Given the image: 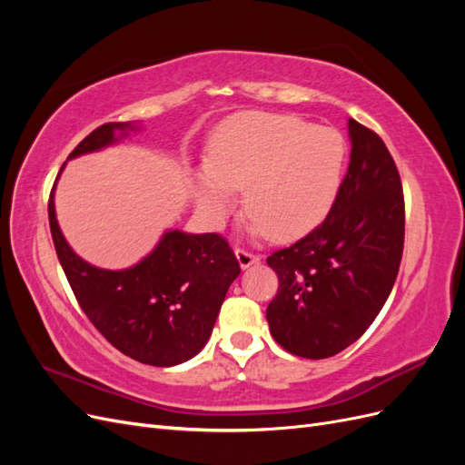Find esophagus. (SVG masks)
I'll return each instance as SVG.
<instances>
[{
    "label": "esophagus",
    "mask_w": 465,
    "mask_h": 465,
    "mask_svg": "<svg viewBox=\"0 0 465 465\" xmlns=\"http://www.w3.org/2000/svg\"><path fill=\"white\" fill-rule=\"evenodd\" d=\"M234 254H236V260H238V263H241L242 270H246V267L254 265V263H258L262 260L258 254H252V252L242 250V248H236Z\"/></svg>",
    "instance_id": "obj_1"
}]
</instances>
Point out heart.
I'll return each mask as SVG.
<instances>
[{
	"instance_id": "b5f03b06",
	"label": "heart",
	"mask_w": 465,
	"mask_h": 465,
	"mask_svg": "<svg viewBox=\"0 0 465 465\" xmlns=\"http://www.w3.org/2000/svg\"><path fill=\"white\" fill-rule=\"evenodd\" d=\"M345 142L335 130L270 112H238L213 132L193 188L207 215L221 219L242 190L254 232L289 241L328 215L341 184Z\"/></svg>"
}]
</instances>
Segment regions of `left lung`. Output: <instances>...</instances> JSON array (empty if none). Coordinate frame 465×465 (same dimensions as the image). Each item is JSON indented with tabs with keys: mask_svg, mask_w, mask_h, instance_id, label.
<instances>
[{
	"mask_svg": "<svg viewBox=\"0 0 465 465\" xmlns=\"http://www.w3.org/2000/svg\"><path fill=\"white\" fill-rule=\"evenodd\" d=\"M351 161L322 224L277 250L279 277L265 311L273 340L292 355L328 359L369 330L396 283L405 205L398 166L372 130L349 120Z\"/></svg>",
	"mask_w": 465,
	"mask_h": 465,
	"instance_id": "8db88e82",
	"label": "left lung"
}]
</instances>
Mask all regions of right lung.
<instances>
[{
	"mask_svg": "<svg viewBox=\"0 0 465 465\" xmlns=\"http://www.w3.org/2000/svg\"><path fill=\"white\" fill-rule=\"evenodd\" d=\"M130 130L137 125L104 124L69 159L116 143ZM54 188L48 219L55 254L93 326L124 355L153 367H174L198 355L213 331L224 294L241 273L229 242L215 232L166 231L139 263L118 272L101 270L67 244L55 219Z\"/></svg>",
	"mask_w": 465,
	"mask_h": 465,
	"instance_id": "obj_1",
	"label": "right lung"
}]
</instances>
